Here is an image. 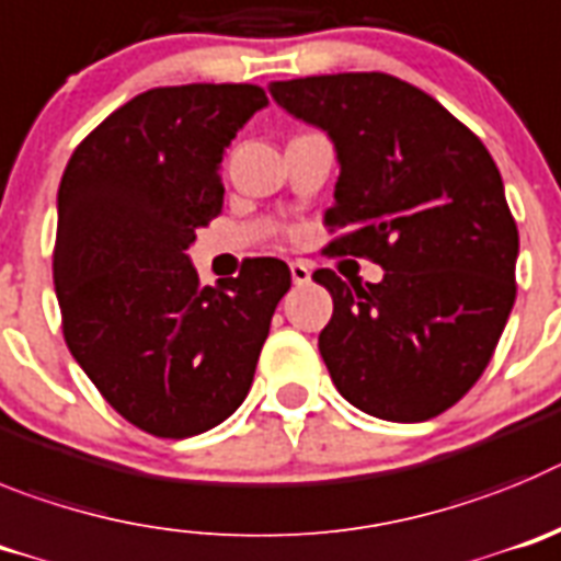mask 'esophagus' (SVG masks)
I'll list each match as a JSON object with an SVG mask.
<instances>
[{
	"label": "esophagus",
	"instance_id": "1",
	"mask_svg": "<svg viewBox=\"0 0 561 561\" xmlns=\"http://www.w3.org/2000/svg\"><path fill=\"white\" fill-rule=\"evenodd\" d=\"M290 279L293 285H307L310 282V268H307L305 262H290Z\"/></svg>",
	"mask_w": 561,
	"mask_h": 561
}]
</instances>
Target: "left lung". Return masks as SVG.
Returning a JSON list of instances; mask_svg holds the SVG:
<instances>
[{
	"mask_svg": "<svg viewBox=\"0 0 561 561\" xmlns=\"http://www.w3.org/2000/svg\"><path fill=\"white\" fill-rule=\"evenodd\" d=\"M271 98L327 130L341 175L330 254L386 274L332 293L318 350L343 400L388 422H425L476 386L514 307L519 237L489 150L442 103L382 72L276 80Z\"/></svg>",
	"mask_w": 561,
	"mask_h": 561,
	"instance_id": "left-lung-1",
	"label": "left lung"
}]
</instances>
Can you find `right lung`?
<instances>
[{"label": "right lung", "instance_id": "obj_1", "mask_svg": "<svg viewBox=\"0 0 561 561\" xmlns=\"http://www.w3.org/2000/svg\"><path fill=\"white\" fill-rule=\"evenodd\" d=\"M265 105L251 83L150 89L85 136L60 179L64 337L105 402L153 436H198L243 405L290 290L274 256L215 287L186 256L224 206V150Z\"/></svg>", "mask_w": 561, "mask_h": 561}]
</instances>
